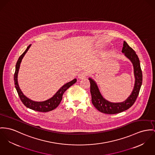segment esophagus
<instances>
[{
    "mask_svg": "<svg viewBox=\"0 0 155 155\" xmlns=\"http://www.w3.org/2000/svg\"><path fill=\"white\" fill-rule=\"evenodd\" d=\"M87 76V73L85 72H81L78 75V78L80 79V80H83L84 78H85Z\"/></svg>",
    "mask_w": 155,
    "mask_h": 155,
    "instance_id": "obj_1",
    "label": "esophagus"
}]
</instances>
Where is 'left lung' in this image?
<instances>
[{"label": "left lung", "mask_w": 155, "mask_h": 155, "mask_svg": "<svg viewBox=\"0 0 155 155\" xmlns=\"http://www.w3.org/2000/svg\"><path fill=\"white\" fill-rule=\"evenodd\" d=\"M122 52L125 54L126 57L130 60L134 67L135 76V84L134 89L128 98L121 103H110L105 100L101 95L97 85L91 78H89L90 83V93L91 101L94 106L100 112L108 114H117L131 107L136 101L142 84V71L140 67V61L135 51L124 41Z\"/></svg>", "instance_id": "obj_1"}]
</instances>
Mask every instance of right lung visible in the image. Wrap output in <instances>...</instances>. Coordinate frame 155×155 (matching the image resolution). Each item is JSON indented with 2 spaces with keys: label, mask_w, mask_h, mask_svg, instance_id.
<instances>
[{
  "label": "right lung",
  "mask_w": 155,
  "mask_h": 155,
  "mask_svg": "<svg viewBox=\"0 0 155 155\" xmlns=\"http://www.w3.org/2000/svg\"><path fill=\"white\" fill-rule=\"evenodd\" d=\"M30 47H31V45H29L27 47L24 53L19 57V59L16 62L15 72L14 74V81H15V88L16 89V91L18 92V94L19 95L21 100L22 101V102L26 107L37 111L46 113V112H48L54 110L59 106L62 99V95L64 94V93L68 88H70L74 84L76 83L77 79H74L71 81L65 84L64 86H62L60 88L55 95H54L51 98L49 99L47 101H42V102H36L29 100L28 98H27L26 96L24 95V94L22 93V92L19 88V87L18 84V73L21 61L22 60L25 54L26 53V52L28 51V50L29 49Z\"/></svg>",
  "instance_id": "add662e5"
}]
</instances>
